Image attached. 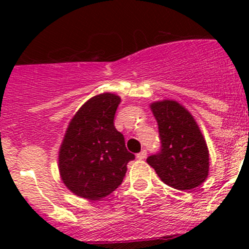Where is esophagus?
<instances>
[{
  "label": "esophagus",
  "mask_w": 249,
  "mask_h": 249,
  "mask_svg": "<svg viewBox=\"0 0 249 249\" xmlns=\"http://www.w3.org/2000/svg\"><path fill=\"white\" fill-rule=\"evenodd\" d=\"M137 157V159H140V160H142V159H144L145 157H147V150L145 149H143V150H141V152L139 153V154L136 155Z\"/></svg>",
  "instance_id": "obj_1"
}]
</instances>
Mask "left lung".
<instances>
[{
  "label": "left lung",
  "mask_w": 249,
  "mask_h": 249,
  "mask_svg": "<svg viewBox=\"0 0 249 249\" xmlns=\"http://www.w3.org/2000/svg\"><path fill=\"white\" fill-rule=\"evenodd\" d=\"M150 108L159 126L161 148L147 162L165 184L178 190L197 188L208 176L210 154L196 122L172 100L154 102Z\"/></svg>",
  "instance_id": "8db88e82"
}]
</instances>
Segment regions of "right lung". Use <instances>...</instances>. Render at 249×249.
<instances>
[{"label": "right lung", "instance_id": "1", "mask_svg": "<svg viewBox=\"0 0 249 249\" xmlns=\"http://www.w3.org/2000/svg\"><path fill=\"white\" fill-rule=\"evenodd\" d=\"M120 97L110 92L88 100L70 122L59 152V171L73 194L100 200L114 192L135 155L114 126Z\"/></svg>", "mask_w": 249, "mask_h": 249}]
</instances>
